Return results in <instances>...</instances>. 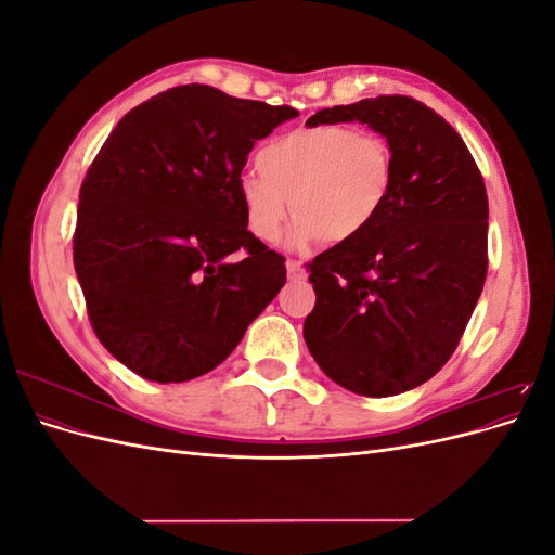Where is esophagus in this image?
Instances as JSON below:
<instances>
[{
	"label": "esophagus",
	"mask_w": 555,
	"mask_h": 555,
	"mask_svg": "<svg viewBox=\"0 0 555 555\" xmlns=\"http://www.w3.org/2000/svg\"><path fill=\"white\" fill-rule=\"evenodd\" d=\"M287 275H289V280H300V278H306V268H304V263L296 261V259H287Z\"/></svg>",
	"instance_id": "esophagus-1"
}]
</instances>
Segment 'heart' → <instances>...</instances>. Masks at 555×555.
<instances>
[{"mask_svg": "<svg viewBox=\"0 0 555 555\" xmlns=\"http://www.w3.org/2000/svg\"><path fill=\"white\" fill-rule=\"evenodd\" d=\"M259 169L238 178L249 231L275 241L289 212L292 245L357 243L371 233L393 190L391 145L345 125H304L259 150Z\"/></svg>", "mask_w": 555, "mask_h": 555, "instance_id": "b5f03b06", "label": "heart"}]
</instances>
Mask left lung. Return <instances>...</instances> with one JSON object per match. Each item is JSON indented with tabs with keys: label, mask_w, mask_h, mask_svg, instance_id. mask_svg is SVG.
I'll use <instances>...</instances> for the list:
<instances>
[{
	"label": "left lung",
	"mask_w": 555,
	"mask_h": 555,
	"mask_svg": "<svg viewBox=\"0 0 555 555\" xmlns=\"http://www.w3.org/2000/svg\"><path fill=\"white\" fill-rule=\"evenodd\" d=\"M338 122L382 133L393 190L367 236L308 263L317 304L304 335L335 384L398 396L428 382L461 343L489 268V198L456 129L416 99H361L306 125Z\"/></svg>",
	"instance_id": "obj_1"
}]
</instances>
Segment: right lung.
Instances as JSON below:
<instances>
[{
    "mask_svg": "<svg viewBox=\"0 0 555 555\" xmlns=\"http://www.w3.org/2000/svg\"><path fill=\"white\" fill-rule=\"evenodd\" d=\"M296 115L192 82L131 108L99 150L74 266L99 343L143 379L210 373L282 289L284 257L247 231L238 178L255 141Z\"/></svg>",
    "mask_w": 555,
    "mask_h": 555,
    "instance_id": "add662e5",
    "label": "right lung"
}]
</instances>
